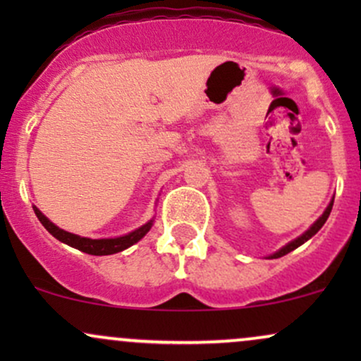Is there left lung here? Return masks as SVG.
<instances>
[{
  "label": "left lung",
  "mask_w": 361,
  "mask_h": 361,
  "mask_svg": "<svg viewBox=\"0 0 361 361\" xmlns=\"http://www.w3.org/2000/svg\"><path fill=\"white\" fill-rule=\"evenodd\" d=\"M333 202H334V200H331V204H329V205H327L326 212H324V214H322V215H321V217H319V219H317V221L312 224V227H310V229H309V231H305V233H304V234H302V235H300V238L293 239V241H292V243H288V244H287V246H283V247H281V250H280V251H276V252H275V255H271V256H270V258H271V259H273V258H281V256L288 255V252H290V251L297 250V247H299V246H300V244H304L305 241H309V239H310V238H312V235H314V234H316V233H317V231H319V229H321V227H322V226H324V222L327 221V217H329V214H331V209H333Z\"/></svg>",
  "instance_id": "obj_1"
}]
</instances>
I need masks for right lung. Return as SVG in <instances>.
Masks as SVG:
<instances>
[{
    "mask_svg": "<svg viewBox=\"0 0 361 361\" xmlns=\"http://www.w3.org/2000/svg\"><path fill=\"white\" fill-rule=\"evenodd\" d=\"M34 212H35L37 217H39V221L42 222V226L54 235V238L59 239L61 243H66L68 246L76 247V250H80L82 252H88V255H94V256L115 255V252L127 250V247H130L132 244L140 241V239H142L144 235L147 234V231L151 229V226H152V221H149L147 224H144L142 227L135 229L134 233L122 235V238L88 239V238H81V235H76V234H71V233H66V231H62L57 226H54V224L49 221V219L45 217V215L40 212L37 207H34Z\"/></svg>",
    "mask_w": 361,
    "mask_h": 361,
    "instance_id": "right-lung-1",
    "label": "right lung"
}]
</instances>
